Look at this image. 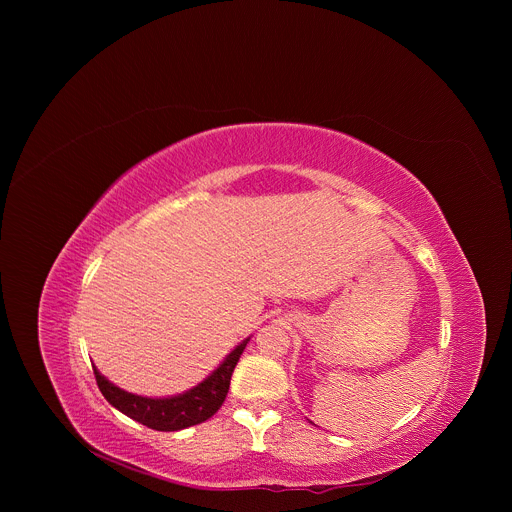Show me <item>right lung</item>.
I'll list each match as a JSON object with an SVG mask.
<instances>
[{"mask_svg":"<svg viewBox=\"0 0 512 512\" xmlns=\"http://www.w3.org/2000/svg\"><path fill=\"white\" fill-rule=\"evenodd\" d=\"M246 343L248 339L242 341L207 380H203L193 390L173 398H144V396L124 392L112 382H108L96 370V366H94V376L102 396L122 414L130 416L132 420L157 432H177L189 426H197L219 412L228 394L230 376Z\"/></svg>","mask_w":512,"mask_h":512,"instance_id":"obj_1","label":"right lung"}]
</instances>
